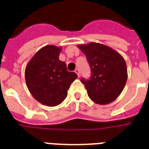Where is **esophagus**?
<instances>
[{"label": "esophagus", "instance_id": "34e87169", "mask_svg": "<svg viewBox=\"0 0 149 149\" xmlns=\"http://www.w3.org/2000/svg\"><path fill=\"white\" fill-rule=\"evenodd\" d=\"M74 72H75L76 74H77V75L79 76H80V71H79V69H78V68H76L75 70H74Z\"/></svg>", "mask_w": 149, "mask_h": 149}]
</instances>
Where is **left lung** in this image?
Here are the masks:
<instances>
[{
  "label": "left lung",
  "instance_id": "obj_1",
  "mask_svg": "<svg viewBox=\"0 0 149 149\" xmlns=\"http://www.w3.org/2000/svg\"><path fill=\"white\" fill-rule=\"evenodd\" d=\"M78 47L86 56L91 69V79H81L89 97L99 105L113 102L123 91L128 78L124 58L102 43L91 42Z\"/></svg>",
  "mask_w": 149,
  "mask_h": 149
}]
</instances>
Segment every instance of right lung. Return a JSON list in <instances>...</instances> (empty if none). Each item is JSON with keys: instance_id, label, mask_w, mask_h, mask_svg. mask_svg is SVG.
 Wrapping results in <instances>:
<instances>
[{"instance_id": "add662e5", "label": "right lung", "mask_w": 149, "mask_h": 149, "mask_svg": "<svg viewBox=\"0 0 149 149\" xmlns=\"http://www.w3.org/2000/svg\"><path fill=\"white\" fill-rule=\"evenodd\" d=\"M62 47L47 45L38 51L25 68V81L35 99L47 106H56L64 101L70 84L78 78L68 71L58 56Z\"/></svg>"}]
</instances>
